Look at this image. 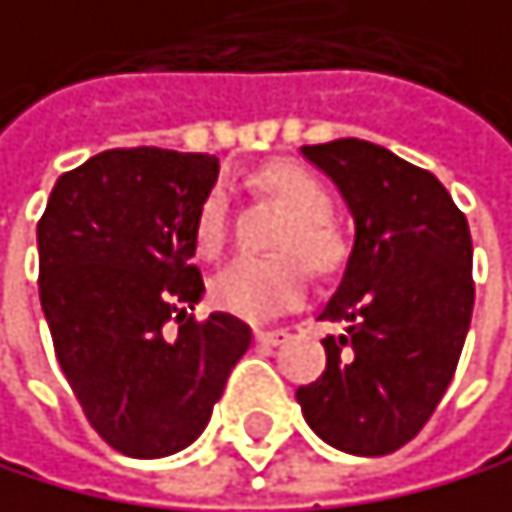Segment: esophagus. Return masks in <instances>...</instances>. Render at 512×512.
<instances>
[{
  "label": "esophagus",
  "mask_w": 512,
  "mask_h": 512,
  "mask_svg": "<svg viewBox=\"0 0 512 512\" xmlns=\"http://www.w3.org/2000/svg\"><path fill=\"white\" fill-rule=\"evenodd\" d=\"M253 338H256V344H262V347H275V344H281V341L287 338V331H284V328H256V331H253Z\"/></svg>",
  "instance_id": "1"
}]
</instances>
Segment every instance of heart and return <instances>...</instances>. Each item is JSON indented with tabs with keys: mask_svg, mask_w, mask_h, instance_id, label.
I'll list each match as a JSON object with an SVG mask.
<instances>
[{
	"mask_svg": "<svg viewBox=\"0 0 512 512\" xmlns=\"http://www.w3.org/2000/svg\"><path fill=\"white\" fill-rule=\"evenodd\" d=\"M262 187L275 200H281L290 215L281 234L278 250L300 253V259L316 272H331L341 262L344 247L331 222V193L328 187L297 165H278L262 174ZM228 218L231 203L222 187L206 193V200L196 215V243L203 253H218L228 237ZM300 259L294 256H275V259H256V256H237L222 272L212 278V303L218 309L231 312L247 322H269L281 312L294 309L306 294V272Z\"/></svg>",
	"mask_w": 512,
	"mask_h": 512,
	"instance_id": "b5f03b06",
	"label": "heart"
}]
</instances>
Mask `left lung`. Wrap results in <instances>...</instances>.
Returning <instances> with one entry per match:
<instances>
[{
  "mask_svg": "<svg viewBox=\"0 0 512 512\" xmlns=\"http://www.w3.org/2000/svg\"><path fill=\"white\" fill-rule=\"evenodd\" d=\"M341 187L356 222L325 322V372L297 388L309 428L356 457H385L432 419L457 372L472 319V237L432 171L369 140L303 146Z\"/></svg>",
  "mask_w": 512,
  "mask_h": 512,
  "instance_id": "8db88e82",
  "label": "left lung"
}]
</instances>
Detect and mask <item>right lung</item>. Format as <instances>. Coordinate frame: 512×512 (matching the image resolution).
<instances>
[{
  "mask_svg": "<svg viewBox=\"0 0 512 512\" xmlns=\"http://www.w3.org/2000/svg\"><path fill=\"white\" fill-rule=\"evenodd\" d=\"M215 178L206 153L106 149L55 181L37 225L55 359L93 432L124 457L156 460L200 438L253 341L228 312L187 316L206 290L196 215Z\"/></svg>",
  "mask_w": 512,
  "mask_h": 512,
  "instance_id": "1",
  "label": "right lung"
}]
</instances>
